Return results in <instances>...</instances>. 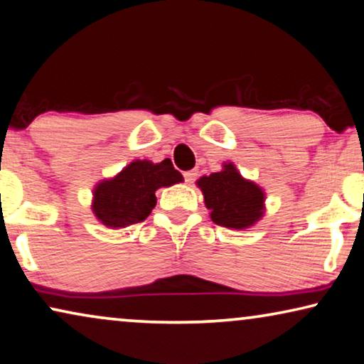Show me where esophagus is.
Masks as SVG:
<instances>
[{
	"instance_id": "obj_1",
	"label": "esophagus",
	"mask_w": 364,
	"mask_h": 364,
	"mask_svg": "<svg viewBox=\"0 0 364 364\" xmlns=\"http://www.w3.org/2000/svg\"><path fill=\"white\" fill-rule=\"evenodd\" d=\"M194 180H196V171H184V181L191 184Z\"/></svg>"
}]
</instances>
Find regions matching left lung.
Instances as JSON below:
<instances>
[{"label":"left lung","mask_w":364,"mask_h":364,"mask_svg":"<svg viewBox=\"0 0 364 364\" xmlns=\"http://www.w3.org/2000/svg\"><path fill=\"white\" fill-rule=\"evenodd\" d=\"M203 191L209 216L218 226L247 229L264 216L265 194L257 184L245 180L232 163H224L223 170L196 181Z\"/></svg>","instance_id":"obj_1"}]
</instances>
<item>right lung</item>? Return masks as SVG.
Wrapping results in <instances>:
<instances>
[{"instance_id": "right-lung-1", "label": "right lung", "mask_w": 364, "mask_h": 364, "mask_svg": "<svg viewBox=\"0 0 364 364\" xmlns=\"http://www.w3.org/2000/svg\"><path fill=\"white\" fill-rule=\"evenodd\" d=\"M181 181L183 175L168 158L161 163L135 160L117 176L97 184L92 211L107 228H127L150 216L158 188Z\"/></svg>"}]
</instances>
